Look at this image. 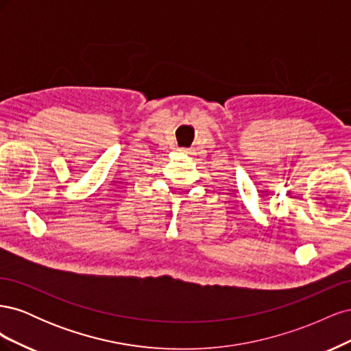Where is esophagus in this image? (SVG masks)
<instances>
[{
    "mask_svg": "<svg viewBox=\"0 0 351 351\" xmlns=\"http://www.w3.org/2000/svg\"><path fill=\"white\" fill-rule=\"evenodd\" d=\"M182 152H183V154H186V155H189V154H192V152H190L189 149H182Z\"/></svg>",
    "mask_w": 351,
    "mask_h": 351,
    "instance_id": "34e87169",
    "label": "esophagus"
}]
</instances>
